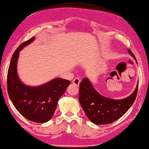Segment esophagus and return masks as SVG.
<instances>
[{"label": "esophagus", "instance_id": "obj_1", "mask_svg": "<svg viewBox=\"0 0 149 149\" xmlns=\"http://www.w3.org/2000/svg\"><path fill=\"white\" fill-rule=\"evenodd\" d=\"M80 82V80L79 79H78V78H76V79H74V80H72V84H74L75 86H77V87H79V86Z\"/></svg>", "mask_w": 149, "mask_h": 149}]
</instances>
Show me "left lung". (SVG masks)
<instances>
[{
  "label": "left lung",
  "instance_id": "1",
  "mask_svg": "<svg viewBox=\"0 0 149 149\" xmlns=\"http://www.w3.org/2000/svg\"><path fill=\"white\" fill-rule=\"evenodd\" d=\"M128 52L137 62L134 54L130 49ZM138 84L134 92L130 96L117 100L101 95L95 90L89 79L84 78L80 84V103L86 115L93 124L103 125L112 123L123 116L134 103Z\"/></svg>",
  "mask_w": 149,
  "mask_h": 149
}]
</instances>
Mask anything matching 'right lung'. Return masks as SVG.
<instances>
[{"instance_id": "obj_1", "label": "right lung", "mask_w": 149, "mask_h": 149, "mask_svg": "<svg viewBox=\"0 0 149 149\" xmlns=\"http://www.w3.org/2000/svg\"><path fill=\"white\" fill-rule=\"evenodd\" d=\"M35 37L22 43L13 54L7 77L8 95L18 112L29 120L44 123L53 116L57 103L70 84L69 80L56 78L40 86L23 84L18 77L19 51L32 42Z\"/></svg>"}]
</instances>
